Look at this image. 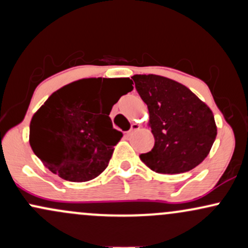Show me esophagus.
Returning <instances> with one entry per match:
<instances>
[{
    "label": "esophagus",
    "mask_w": 248,
    "mask_h": 248,
    "mask_svg": "<svg viewBox=\"0 0 248 248\" xmlns=\"http://www.w3.org/2000/svg\"><path fill=\"white\" fill-rule=\"evenodd\" d=\"M139 129H140V124L134 122V124H132V126H130V129L128 130V135H132L134 132H136V130H139Z\"/></svg>",
    "instance_id": "1"
}]
</instances>
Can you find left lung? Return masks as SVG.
<instances>
[{
	"mask_svg": "<svg viewBox=\"0 0 248 248\" xmlns=\"http://www.w3.org/2000/svg\"><path fill=\"white\" fill-rule=\"evenodd\" d=\"M135 87L149 110L155 146L141 160L153 171L181 173L205 160L217 136L212 110L181 82L157 75H135Z\"/></svg>",
	"mask_w": 248,
	"mask_h": 248,
	"instance_id": "8db88e82",
	"label": "left lung"
}]
</instances>
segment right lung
Masks as SVG:
<instances>
[{"label": "right lung", "mask_w": 248, "mask_h": 248, "mask_svg": "<svg viewBox=\"0 0 248 248\" xmlns=\"http://www.w3.org/2000/svg\"><path fill=\"white\" fill-rule=\"evenodd\" d=\"M129 78H85L53 92L33 114L29 142L43 164L70 182H87L106 169L121 140L109 113L133 91ZM101 92H112L102 110Z\"/></svg>", "instance_id": "obj_1"}]
</instances>
